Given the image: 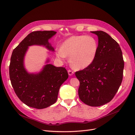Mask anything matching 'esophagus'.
I'll use <instances>...</instances> for the list:
<instances>
[{
    "instance_id": "34e87169",
    "label": "esophagus",
    "mask_w": 135,
    "mask_h": 135,
    "mask_svg": "<svg viewBox=\"0 0 135 135\" xmlns=\"http://www.w3.org/2000/svg\"><path fill=\"white\" fill-rule=\"evenodd\" d=\"M68 72L69 75H70V76H71V75H73V74H74V71H71L70 70H69Z\"/></svg>"
}]
</instances>
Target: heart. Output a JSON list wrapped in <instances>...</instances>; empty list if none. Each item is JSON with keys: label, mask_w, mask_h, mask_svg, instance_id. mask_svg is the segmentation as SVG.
I'll use <instances>...</instances> for the list:
<instances>
[{"label": "heart", "mask_w": 135, "mask_h": 135, "mask_svg": "<svg viewBox=\"0 0 135 135\" xmlns=\"http://www.w3.org/2000/svg\"><path fill=\"white\" fill-rule=\"evenodd\" d=\"M97 50L98 43L93 36H73L61 44L60 49L56 52V56L61 60L70 57V63L73 68L83 69L92 64Z\"/></svg>", "instance_id": "heart-1"}]
</instances>
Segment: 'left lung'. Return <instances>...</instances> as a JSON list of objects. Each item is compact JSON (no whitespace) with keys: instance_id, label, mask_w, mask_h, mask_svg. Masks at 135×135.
<instances>
[{"instance_id":"obj_1","label":"left lung","mask_w":135,"mask_h":135,"mask_svg":"<svg viewBox=\"0 0 135 135\" xmlns=\"http://www.w3.org/2000/svg\"><path fill=\"white\" fill-rule=\"evenodd\" d=\"M98 36V50L93 62L75 73L80 81V100L91 107H100L111 101L123 79L124 61L119 45L107 32L91 31Z\"/></svg>"}]
</instances>
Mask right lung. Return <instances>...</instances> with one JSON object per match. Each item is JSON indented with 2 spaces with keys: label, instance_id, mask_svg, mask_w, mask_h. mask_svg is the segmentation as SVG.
<instances>
[{
  "label": "right lung",
  "instance_id": "right-lung-1",
  "mask_svg": "<svg viewBox=\"0 0 135 135\" xmlns=\"http://www.w3.org/2000/svg\"><path fill=\"white\" fill-rule=\"evenodd\" d=\"M54 31H36L28 34L13 51L9 65V77L16 95L28 107L42 109L54 104L61 85L68 78L63 67L48 64L37 73H28L24 65V58L28 47L42 46L54 52L48 40L56 34Z\"/></svg>",
  "mask_w": 135,
  "mask_h": 135
}]
</instances>
